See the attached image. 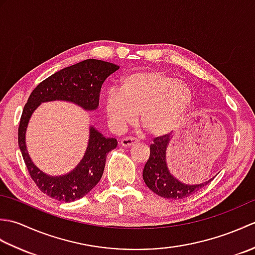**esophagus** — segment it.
<instances>
[{
    "label": "esophagus",
    "mask_w": 255,
    "mask_h": 255,
    "mask_svg": "<svg viewBox=\"0 0 255 255\" xmlns=\"http://www.w3.org/2000/svg\"><path fill=\"white\" fill-rule=\"evenodd\" d=\"M136 142H137V140L134 138H123L121 140V144L123 145V147H126V148L131 147V145Z\"/></svg>",
    "instance_id": "esophagus-1"
}]
</instances>
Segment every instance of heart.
I'll return each mask as SVG.
<instances>
[{
	"label": "heart",
	"mask_w": 255,
	"mask_h": 255,
	"mask_svg": "<svg viewBox=\"0 0 255 255\" xmlns=\"http://www.w3.org/2000/svg\"><path fill=\"white\" fill-rule=\"evenodd\" d=\"M188 85L159 70L124 77L118 91L105 95L104 110L111 128L122 132L138 119L151 136L160 137L178 127L191 104Z\"/></svg>",
	"instance_id": "heart-1"
}]
</instances>
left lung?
Returning a JSON list of instances; mask_svg holds the SVG:
<instances>
[{
    "mask_svg": "<svg viewBox=\"0 0 255 255\" xmlns=\"http://www.w3.org/2000/svg\"><path fill=\"white\" fill-rule=\"evenodd\" d=\"M170 140L169 134L154 138L153 143L150 145L149 160L143 169V181L151 191L161 197L169 199L185 198L205 187L214 178L193 185L176 180L166 165V148Z\"/></svg>",
    "mask_w": 255,
    "mask_h": 255,
    "instance_id": "8db88e82",
    "label": "left lung"
}]
</instances>
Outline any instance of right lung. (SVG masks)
Returning a JSON list of instances; mask_svg holds the SVG:
<instances>
[{
    "label": "right lung",
    "mask_w": 255,
    "mask_h": 255,
    "mask_svg": "<svg viewBox=\"0 0 255 255\" xmlns=\"http://www.w3.org/2000/svg\"><path fill=\"white\" fill-rule=\"evenodd\" d=\"M118 69L111 62L88 59L50 75L29 95L19 122L18 145L32 181L48 196L66 203L85 196L100 182L107 153L117 147V140L105 138L91 126L88 148L80 163L64 175H47L32 163L26 149V129L32 113L41 103L51 101L71 102L85 111H95L103 83Z\"/></svg>",
    "instance_id": "obj_1"
}]
</instances>
